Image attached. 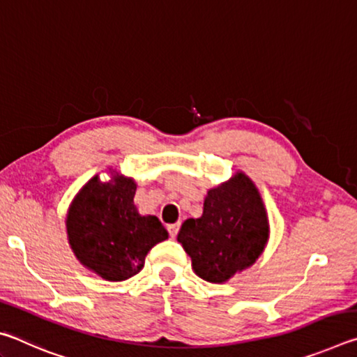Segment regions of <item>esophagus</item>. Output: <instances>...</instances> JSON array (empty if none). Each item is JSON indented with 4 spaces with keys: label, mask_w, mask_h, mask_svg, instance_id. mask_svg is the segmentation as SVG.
Masks as SVG:
<instances>
[{
    "label": "esophagus",
    "mask_w": 357,
    "mask_h": 357,
    "mask_svg": "<svg viewBox=\"0 0 357 357\" xmlns=\"http://www.w3.org/2000/svg\"><path fill=\"white\" fill-rule=\"evenodd\" d=\"M167 229H168V233H170V236L174 238L179 231V223H172V225L167 227Z\"/></svg>",
    "instance_id": "esophagus-1"
}]
</instances>
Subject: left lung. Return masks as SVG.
Segmentation results:
<instances>
[{
    "mask_svg": "<svg viewBox=\"0 0 357 357\" xmlns=\"http://www.w3.org/2000/svg\"><path fill=\"white\" fill-rule=\"evenodd\" d=\"M269 238L261 195L245 173L208 190L203 214L187 219L178 233L198 277L223 283L257 261Z\"/></svg>",
    "mask_w": 357,
    "mask_h": 357,
    "instance_id": "8db88e82",
    "label": "left lung"
}]
</instances>
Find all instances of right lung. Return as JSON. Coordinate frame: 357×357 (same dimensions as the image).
Instances as JSON below:
<instances>
[{
    "label": "right lung",
    "instance_id": "add662e5",
    "mask_svg": "<svg viewBox=\"0 0 357 357\" xmlns=\"http://www.w3.org/2000/svg\"><path fill=\"white\" fill-rule=\"evenodd\" d=\"M110 181L96 174L72 200L66 228L70 249L84 268L108 282L138 274L144 257L168 238L155 215H140L134 204L135 181L112 172Z\"/></svg>",
    "mask_w": 357,
    "mask_h": 357
}]
</instances>
